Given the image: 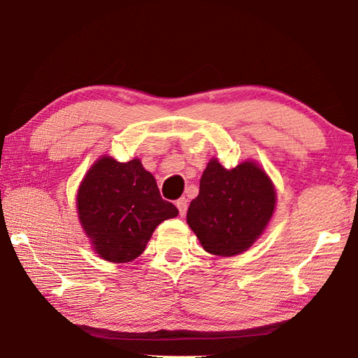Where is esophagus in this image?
Wrapping results in <instances>:
<instances>
[{
	"instance_id": "esophagus-1",
	"label": "esophagus",
	"mask_w": 358,
	"mask_h": 358,
	"mask_svg": "<svg viewBox=\"0 0 358 358\" xmlns=\"http://www.w3.org/2000/svg\"><path fill=\"white\" fill-rule=\"evenodd\" d=\"M177 208H178L181 216L186 215V211H187V201H186V197L178 199V201H177Z\"/></svg>"
}]
</instances>
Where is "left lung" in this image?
Returning <instances> with one entry per match:
<instances>
[{"mask_svg": "<svg viewBox=\"0 0 358 358\" xmlns=\"http://www.w3.org/2000/svg\"><path fill=\"white\" fill-rule=\"evenodd\" d=\"M275 207L273 181L256 161L246 159L226 169L211 157L186 222L205 251L232 257L250 250L265 232Z\"/></svg>", "mask_w": 358, "mask_h": 358, "instance_id": "left-lung-1", "label": "left lung"}]
</instances>
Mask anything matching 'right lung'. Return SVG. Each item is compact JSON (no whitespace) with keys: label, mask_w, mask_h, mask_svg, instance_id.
<instances>
[{"label":"right lung","mask_w":358,"mask_h":358,"mask_svg":"<svg viewBox=\"0 0 358 358\" xmlns=\"http://www.w3.org/2000/svg\"><path fill=\"white\" fill-rule=\"evenodd\" d=\"M77 215L94 252L113 264L137 259L155 229L178 215L164 201L141 159L118 162L102 155L85 173L76 197Z\"/></svg>","instance_id":"add662e5"}]
</instances>
